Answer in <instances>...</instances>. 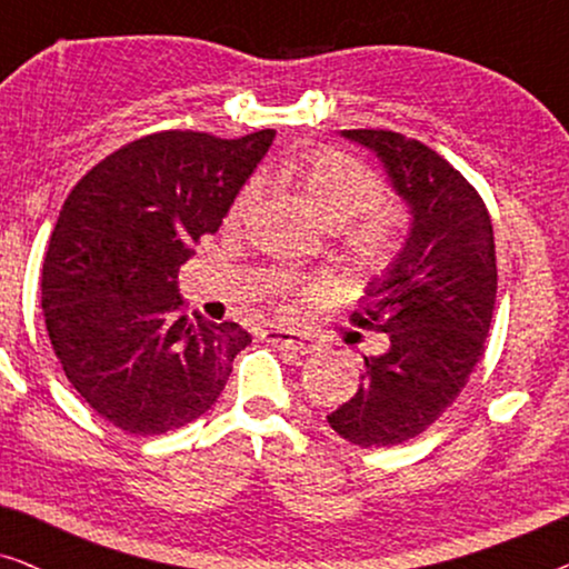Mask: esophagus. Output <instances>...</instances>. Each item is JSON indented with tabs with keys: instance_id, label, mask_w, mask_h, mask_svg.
<instances>
[{
	"instance_id": "esophagus-1",
	"label": "esophagus",
	"mask_w": 569,
	"mask_h": 569,
	"mask_svg": "<svg viewBox=\"0 0 569 569\" xmlns=\"http://www.w3.org/2000/svg\"><path fill=\"white\" fill-rule=\"evenodd\" d=\"M263 339H267L269 345L287 349V352H295V355H310L318 347L313 339L300 337V333H292V331H282V329L263 331Z\"/></svg>"
}]
</instances>
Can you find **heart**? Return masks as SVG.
<instances>
[{"mask_svg":"<svg viewBox=\"0 0 569 569\" xmlns=\"http://www.w3.org/2000/svg\"><path fill=\"white\" fill-rule=\"evenodd\" d=\"M292 178L302 186L318 217L331 228L347 224V240L362 261H380L393 246V222L378 204L383 201V181L352 154L337 150L313 152L292 166ZM261 197V181H248L232 204V217H243ZM321 282H300L279 277L267 287V295L284 313H298L318 295Z\"/></svg>","mask_w":569,"mask_h":569,"instance_id":"1","label":"heart"}]
</instances>
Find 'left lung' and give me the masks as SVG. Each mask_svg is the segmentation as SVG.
<instances>
[{"label": "left lung", "mask_w": 569, "mask_h": 569, "mask_svg": "<svg viewBox=\"0 0 569 569\" xmlns=\"http://www.w3.org/2000/svg\"><path fill=\"white\" fill-rule=\"evenodd\" d=\"M341 137L378 154L411 212L407 243L352 313L360 329L383 331L388 349L365 357L360 388L326 417L355 446L386 448L425 432L485 355L497 298L495 232L479 191L427 144L388 129Z\"/></svg>", "instance_id": "8db88e82"}]
</instances>
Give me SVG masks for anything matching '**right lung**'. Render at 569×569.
Instances as JSON below:
<instances>
[{
    "instance_id": "1",
    "label": "right lung",
    "mask_w": 569,
    "mask_h": 569,
    "mask_svg": "<svg viewBox=\"0 0 569 569\" xmlns=\"http://www.w3.org/2000/svg\"><path fill=\"white\" fill-rule=\"evenodd\" d=\"M158 131L88 170L61 207L43 259L41 306L74 391L129 435H162L217 401L251 345L238 323L183 316L178 269L217 232L271 147Z\"/></svg>"
}]
</instances>
